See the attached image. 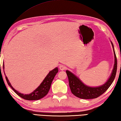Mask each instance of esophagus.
<instances>
[{
    "mask_svg": "<svg viewBox=\"0 0 121 121\" xmlns=\"http://www.w3.org/2000/svg\"><path fill=\"white\" fill-rule=\"evenodd\" d=\"M59 68H60V69L61 70H64L65 69H66V67L65 66V65H61L60 67H59Z\"/></svg>",
    "mask_w": 121,
    "mask_h": 121,
    "instance_id": "1",
    "label": "esophagus"
}]
</instances>
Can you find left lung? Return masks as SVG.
Masks as SVG:
<instances>
[{
  "instance_id": "left-lung-1",
  "label": "left lung",
  "mask_w": 121,
  "mask_h": 121,
  "mask_svg": "<svg viewBox=\"0 0 121 121\" xmlns=\"http://www.w3.org/2000/svg\"><path fill=\"white\" fill-rule=\"evenodd\" d=\"M111 43L113 49L115 62H114V68L110 77L104 85L96 87L87 86L74 74L68 70H67L66 73L68 77V80H69L70 90H71V93L74 96L82 99L96 98L104 93L110 87L115 77L117 65V58H116L115 52L114 51L113 44L112 42Z\"/></svg>"
}]
</instances>
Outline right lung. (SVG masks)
I'll return each instance as SVG.
<instances>
[{
    "label": "right lung",
    "instance_id": "add662e5",
    "mask_svg": "<svg viewBox=\"0 0 121 121\" xmlns=\"http://www.w3.org/2000/svg\"><path fill=\"white\" fill-rule=\"evenodd\" d=\"M3 68L4 72V65H3ZM58 68L57 67L54 68V69L51 70V71H50L49 72V73L48 74V75L46 76L44 79L43 82H42L40 85H39L35 91H33L32 93H30V94H27V95H26V94L24 95L23 94H21V93H19L18 91H17L16 90H15L14 88L12 87V86L11 85L10 83L9 82L7 76H6L5 78L6 81H7V82L8 85L12 88V89L15 91V93H16L17 95H18L19 96H20L21 97L24 99L28 100H39V99L42 98L43 97H44L45 96L47 95L50 89V87H51L52 81H53L55 76H56V74L58 73Z\"/></svg>",
    "mask_w": 121,
    "mask_h": 121
}]
</instances>
